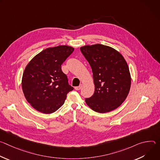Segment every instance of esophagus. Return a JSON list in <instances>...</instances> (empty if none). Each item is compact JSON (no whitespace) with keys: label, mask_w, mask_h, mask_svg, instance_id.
Wrapping results in <instances>:
<instances>
[{"label":"esophagus","mask_w":160,"mask_h":160,"mask_svg":"<svg viewBox=\"0 0 160 160\" xmlns=\"http://www.w3.org/2000/svg\"><path fill=\"white\" fill-rule=\"evenodd\" d=\"M82 85H80V86L75 87V90H80V89L82 88Z\"/></svg>","instance_id":"1"}]
</instances>
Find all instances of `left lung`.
I'll list each match as a JSON object with an SVG mask.
<instances>
[{"mask_svg":"<svg viewBox=\"0 0 160 160\" xmlns=\"http://www.w3.org/2000/svg\"><path fill=\"white\" fill-rule=\"evenodd\" d=\"M80 51L90 65L95 91L85 99L96 112L104 113L118 108L130 88L131 76L123 56L117 50L102 44L85 45Z\"/></svg>","mask_w":160,"mask_h":160,"instance_id":"1","label":"left lung"}]
</instances>
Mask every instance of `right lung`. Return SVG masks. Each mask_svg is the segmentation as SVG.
Instances as JSON below:
<instances>
[{"label": "right lung", "instance_id": "obj_1", "mask_svg": "<svg viewBox=\"0 0 160 160\" xmlns=\"http://www.w3.org/2000/svg\"><path fill=\"white\" fill-rule=\"evenodd\" d=\"M74 51L68 45L45 49L27 65L22 77V89L27 101L37 111L51 114L64 103L73 90L68 84L61 64Z\"/></svg>", "mask_w": 160, "mask_h": 160}]
</instances>
